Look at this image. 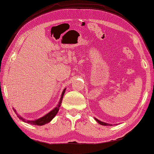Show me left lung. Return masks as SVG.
<instances>
[{
  "label": "left lung",
  "mask_w": 154,
  "mask_h": 154,
  "mask_svg": "<svg viewBox=\"0 0 154 154\" xmlns=\"http://www.w3.org/2000/svg\"><path fill=\"white\" fill-rule=\"evenodd\" d=\"M94 119L95 120L98 122V124H100V125H103V126H112V124H108V123H105V122H102V121H100V120H98V119H97V118H94Z\"/></svg>",
  "instance_id": "8db88e82"
}]
</instances>
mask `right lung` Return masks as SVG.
Masks as SVG:
<instances>
[{
	"label": "right lung",
	"mask_w": 154,
	"mask_h": 154,
	"mask_svg": "<svg viewBox=\"0 0 154 154\" xmlns=\"http://www.w3.org/2000/svg\"><path fill=\"white\" fill-rule=\"evenodd\" d=\"M65 91H66V88H64L63 91H62L61 97H60V100H59V103L58 105H57L56 107L54 109H52L51 111H49L48 113H47L46 115H45V116H43V117H41V118H40L35 119V120H28V119L27 120V119L23 118L22 116H20V115L16 112V110H15V109L14 108V111L15 112V113L17 114V116L18 118H19V119H22L23 122H26V123H28V124H30L32 125H36V126H43V125L48 124L49 122H50L52 119H54V117L56 116V114L58 113V112L59 111V108L60 107V106H61L62 100V98H63V96L65 93Z\"/></svg>",
	"instance_id": "add662e5"
}]
</instances>
